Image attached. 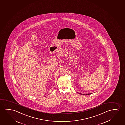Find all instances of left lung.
I'll list each match as a JSON object with an SVG mask.
<instances>
[{
    "label": "left lung",
    "instance_id": "left-lung-1",
    "mask_svg": "<svg viewBox=\"0 0 125 125\" xmlns=\"http://www.w3.org/2000/svg\"><path fill=\"white\" fill-rule=\"evenodd\" d=\"M90 94H91V93H89V94H83V95H90Z\"/></svg>",
    "mask_w": 125,
    "mask_h": 125
}]
</instances>
